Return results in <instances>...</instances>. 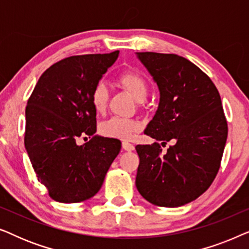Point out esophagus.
Returning a JSON list of instances; mask_svg holds the SVG:
<instances>
[{
  "label": "esophagus",
  "mask_w": 249,
  "mask_h": 249,
  "mask_svg": "<svg viewBox=\"0 0 249 249\" xmlns=\"http://www.w3.org/2000/svg\"><path fill=\"white\" fill-rule=\"evenodd\" d=\"M122 148H124V151H127V152H131V151H134V149H135V146L130 144L129 142L124 141V142H122Z\"/></svg>",
  "instance_id": "34e87169"
}]
</instances>
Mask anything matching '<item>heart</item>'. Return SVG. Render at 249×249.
Instances as JSON below:
<instances>
[{
  "mask_svg": "<svg viewBox=\"0 0 249 249\" xmlns=\"http://www.w3.org/2000/svg\"><path fill=\"white\" fill-rule=\"evenodd\" d=\"M119 83L137 102H142L147 96V84L141 74L134 71H124L119 76ZM108 98L107 85L100 83L91 93V104L94 110L102 113L105 111ZM142 128V122L136 119L112 117L101 124V134L108 138L128 141Z\"/></svg>",
  "mask_w": 249,
  "mask_h": 249,
  "instance_id": "1",
  "label": "heart"
}]
</instances>
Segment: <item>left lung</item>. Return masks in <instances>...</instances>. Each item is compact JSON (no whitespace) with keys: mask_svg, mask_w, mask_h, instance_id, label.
Instances as JSON below:
<instances>
[{"mask_svg":"<svg viewBox=\"0 0 249 249\" xmlns=\"http://www.w3.org/2000/svg\"><path fill=\"white\" fill-rule=\"evenodd\" d=\"M160 91L154 117L144 134L173 141L162 154L158 142L137 145L136 187L147 202L179 207L205 193L220 169L228 124L219 91L212 80L177 54L137 52Z\"/></svg>","mask_w":249,"mask_h":249,"instance_id":"obj_1","label":"left lung"}]
</instances>
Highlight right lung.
Here are the masks:
<instances>
[{
  "label": "right lung",
  "instance_id": "obj_1",
  "mask_svg": "<svg viewBox=\"0 0 249 249\" xmlns=\"http://www.w3.org/2000/svg\"><path fill=\"white\" fill-rule=\"evenodd\" d=\"M119 51L70 56L39 77L26 107L25 147L38 181L51 198L80 203L96 195L121 142L95 136L91 93L115 62Z\"/></svg>",
  "mask_w": 249,
  "mask_h": 249
}]
</instances>
